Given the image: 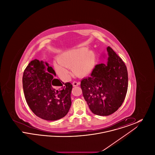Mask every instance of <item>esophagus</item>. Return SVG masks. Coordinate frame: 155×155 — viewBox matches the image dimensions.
<instances>
[{"label": "esophagus", "instance_id": "esophagus-1", "mask_svg": "<svg viewBox=\"0 0 155 155\" xmlns=\"http://www.w3.org/2000/svg\"><path fill=\"white\" fill-rule=\"evenodd\" d=\"M80 84V82H77V81H74V82H73V85L74 87L78 86V85H79Z\"/></svg>", "mask_w": 155, "mask_h": 155}]
</instances>
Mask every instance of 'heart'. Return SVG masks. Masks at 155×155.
<instances>
[{
    "instance_id": "b5f03b06",
    "label": "heart",
    "mask_w": 155,
    "mask_h": 155,
    "mask_svg": "<svg viewBox=\"0 0 155 155\" xmlns=\"http://www.w3.org/2000/svg\"><path fill=\"white\" fill-rule=\"evenodd\" d=\"M58 60L54 63V68L57 73L65 79L70 75L68 68H72L76 75L84 77L92 72L95 64V54L84 48L64 52L58 57Z\"/></svg>"
}]
</instances>
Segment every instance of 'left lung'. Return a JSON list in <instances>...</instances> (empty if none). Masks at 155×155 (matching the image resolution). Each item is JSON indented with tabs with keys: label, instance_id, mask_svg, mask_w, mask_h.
Here are the masks:
<instances>
[{
	"label": "left lung",
	"instance_id": "left-lung-1",
	"mask_svg": "<svg viewBox=\"0 0 155 155\" xmlns=\"http://www.w3.org/2000/svg\"><path fill=\"white\" fill-rule=\"evenodd\" d=\"M106 64H97L91 75L81 82L83 96L91 111L109 116L123 103L128 88V72L124 62L110 46Z\"/></svg>",
	"mask_w": 155,
	"mask_h": 155
}]
</instances>
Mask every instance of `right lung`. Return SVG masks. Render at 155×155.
Here are the masks:
<instances>
[{
    "instance_id": "obj_1",
    "label": "right lung",
    "mask_w": 155,
    "mask_h": 155,
    "mask_svg": "<svg viewBox=\"0 0 155 155\" xmlns=\"http://www.w3.org/2000/svg\"><path fill=\"white\" fill-rule=\"evenodd\" d=\"M54 76L56 73L48 63L35 59L25 68L22 77L24 94L31 110L49 121L64 117L71 104L72 84Z\"/></svg>"
}]
</instances>
